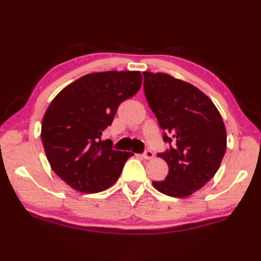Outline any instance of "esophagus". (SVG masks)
Masks as SVG:
<instances>
[{"instance_id":"34e87169","label":"esophagus","mask_w":261,"mask_h":261,"mask_svg":"<svg viewBox=\"0 0 261 261\" xmlns=\"http://www.w3.org/2000/svg\"><path fill=\"white\" fill-rule=\"evenodd\" d=\"M153 156H154V153L151 150H149V149L142 153V157L145 159H152Z\"/></svg>"}]
</instances>
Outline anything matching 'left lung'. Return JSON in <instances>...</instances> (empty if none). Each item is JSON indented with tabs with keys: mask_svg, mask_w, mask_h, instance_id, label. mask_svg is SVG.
<instances>
[{
	"mask_svg": "<svg viewBox=\"0 0 261 261\" xmlns=\"http://www.w3.org/2000/svg\"><path fill=\"white\" fill-rule=\"evenodd\" d=\"M143 91L156 115L164 141L158 153L168 165L165 180L152 181L160 193L186 197L201 190L218 171L226 150V131L213 102L190 83L164 73L143 71Z\"/></svg>",
	"mask_w": 261,
	"mask_h": 261,
	"instance_id": "left-lung-1",
	"label": "left lung"
}]
</instances>
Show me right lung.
<instances>
[{"mask_svg": "<svg viewBox=\"0 0 261 261\" xmlns=\"http://www.w3.org/2000/svg\"><path fill=\"white\" fill-rule=\"evenodd\" d=\"M140 71H102L73 82L49 105L41 123V141L53 170L74 190L92 194L119 178L132 152L101 140L119 105L134 96Z\"/></svg>", "mask_w": 261, "mask_h": 261, "instance_id": "right-lung-1", "label": "right lung"}]
</instances>
